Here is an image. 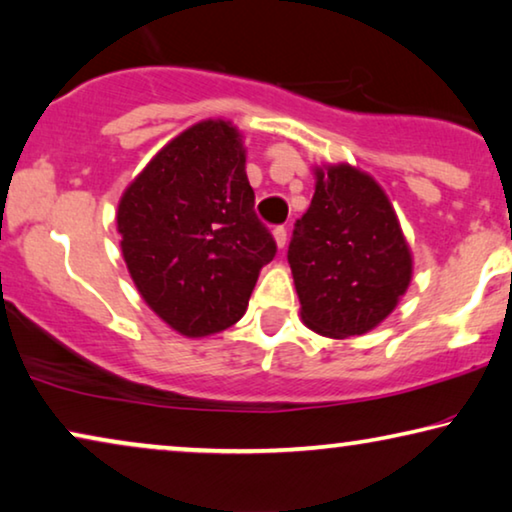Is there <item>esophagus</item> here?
Returning a JSON list of instances; mask_svg holds the SVG:
<instances>
[{"label": "esophagus", "mask_w": 512, "mask_h": 512, "mask_svg": "<svg viewBox=\"0 0 512 512\" xmlns=\"http://www.w3.org/2000/svg\"><path fill=\"white\" fill-rule=\"evenodd\" d=\"M273 241H276L278 248H283L287 243V229L285 227H276L273 229Z\"/></svg>", "instance_id": "1"}]
</instances>
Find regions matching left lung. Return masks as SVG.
<instances>
[{"label": "left lung", "instance_id": "8db88e82", "mask_svg": "<svg viewBox=\"0 0 512 512\" xmlns=\"http://www.w3.org/2000/svg\"><path fill=\"white\" fill-rule=\"evenodd\" d=\"M315 194L287 262L301 320L329 338L376 329L406 294L413 255L383 187L350 164L315 167Z\"/></svg>", "mask_w": 512, "mask_h": 512}]
</instances>
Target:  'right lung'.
I'll list each match as a JSON object with an SVG mask.
<instances>
[{
	"instance_id": "obj_1",
	"label": "right lung",
	"mask_w": 512,
	"mask_h": 512,
	"mask_svg": "<svg viewBox=\"0 0 512 512\" xmlns=\"http://www.w3.org/2000/svg\"><path fill=\"white\" fill-rule=\"evenodd\" d=\"M115 220L136 290L187 338L236 325L276 257L229 120H201L171 139L122 192Z\"/></svg>"
}]
</instances>
